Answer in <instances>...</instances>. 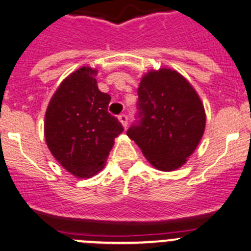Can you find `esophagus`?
<instances>
[{
  "mask_svg": "<svg viewBox=\"0 0 251 251\" xmlns=\"http://www.w3.org/2000/svg\"><path fill=\"white\" fill-rule=\"evenodd\" d=\"M118 121H120L121 125L125 126V128H126V126H128V116H126V115L122 114V115L118 116Z\"/></svg>",
  "mask_w": 251,
  "mask_h": 251,
  "instance_id": "obj_1",
  "label": "esophagus"
}]
</instances>
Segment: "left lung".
<instances>
[{
	"mask_svg": "<svg viewBox=\"0 0 251 251\" xmlns=\"http://www.w3.org/2000/svg\"><path fill=\"white\" fill-rule=\"evenodd\" d=\"M137 94L141 120L126 135L155 169H179L204 133L206 112L198 92L178 72L160 68L142 76Z\"/></svg>",
	"mask_w": 251,
	"mask_h": 251,
	"instance_id": "left-lung-1",
	"label": "left lung"
}]
</instances>
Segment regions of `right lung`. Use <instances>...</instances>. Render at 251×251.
Here are the masks:
<instances>
[{"instance_id": "obj_1", "label": "right lung", "mask_w": 251, "mask_h": 251, "mask_svg": "<svg viewBox=\"0 0 251 251\" xmlns=\"http://www.w3.org/2000/svg\"><path fill=\"white\" fill-rule=\"evenodd\" d=\"M98 71L81 67L69 74L51 97L44 136L51 154L77 178H90L105 166L123 126L107 112L111 97L99 91Z\"/></svg>"}]
</instances>
